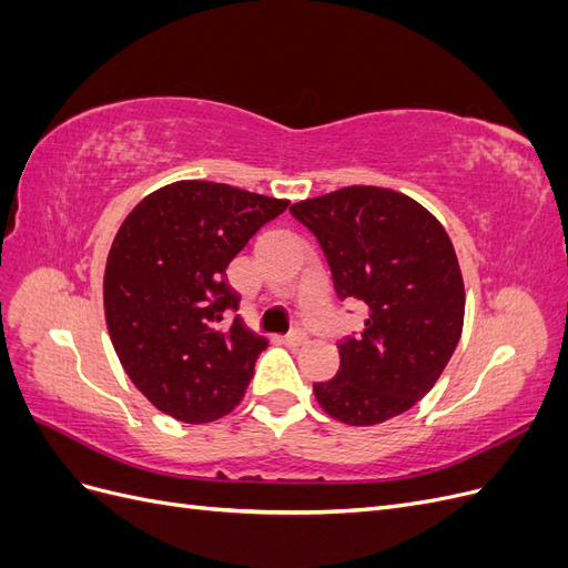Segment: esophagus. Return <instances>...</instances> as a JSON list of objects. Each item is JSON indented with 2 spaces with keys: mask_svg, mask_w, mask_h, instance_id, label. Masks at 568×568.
Wrapping results in <instances>:
<instances>
[{
  "mask_svg": "<svg viewBox=\"0 0 568 568\" xmlns=\"http://www.w3.org/2000/svg\"><path fill=\"white\" fill-rule=\"evenodd\" d=\"M307 338H305V334L303 332H291V334H286L284 336V343L288 348H298V346H303Z\"/></svg>",
  "mask_w": 568,
  "mask_h": 568,
  "instance_id": "1",
  "label": "esophagus"
}]
</instances>
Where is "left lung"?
I'll return each mask as SVG.
<instances>
[{"label":"left lung","instance_id":"8db88e82","mask_svg":"<svg viewBox=\"0 0 568 568\" xmlns=\"http://www.w3.org/2000/svg\"><path fill=\"white\" fill-rule=\"evenodd\" d=\"M288 211L320 242L336 296L369 311L363 334L338 343L334 379L313 384L317 403L351 426L403 415L434 388L462 336L464 282L448 232L382 186H343Z\"/></svg>","mask_w":568,"mask_h":568}]
</instances>
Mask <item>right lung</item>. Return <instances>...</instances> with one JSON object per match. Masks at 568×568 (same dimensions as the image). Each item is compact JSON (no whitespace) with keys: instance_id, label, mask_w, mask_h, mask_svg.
Returning a JSON list of instances; mask_svg holds the SVG:
<instances>
[{"instance_id":"1","label":"right lung","mask_w":568,"mask_h":568,"mask_svg":"<svg viewBox=\"0 0 568 568\" xmlns=\"http://www.w3.org/2000/svg\"><path fill=\"white\" fill-rule=\"evenodd\" d=\"M288 201L182 180L120 225L104 272L106 326L120 365L151 405L184 424L242 403L267 338L248 332L227 265Z\"/></svg>"}]
</instances>
